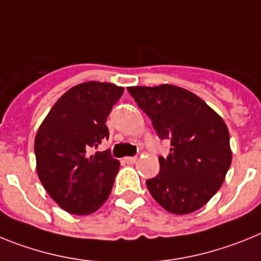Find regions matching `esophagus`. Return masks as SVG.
Instances as JSON below:
<instances>
[{
  "label": "esophagus",
  "instance_id": "1",
  "mask_svg": "<svg viewBox=\"0 0 261 261\" xmlns=\"http://www.w3.org/2000/svg\"><path fill=\"white\" fill-rule=\"evenodd\" d=\"M124 163H127V164H133V163L137 162V156H127V158L123 159Z\"/></svg>",
  "mask_w": 261,
  "mask_h": 261
}]
</instances>
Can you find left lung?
<instances>
[{
  "instance_id": "8db88e82",
  "label": "left lung",
  "mask_w": 261,
  "mask_h": 261,
  "mask_svg": "<svg viewBox=\"0 0 261 261\" xmlns=\"http://www.w3.org/2000/svg\"><path fill=\"white\" fill-rule=\"evenodd\" d=\"M152 121L158 137L171 142L158 176L146 181L156 202L173 214L202 207L222 187L231 165L230 134L205 101L173 85L127 88Z\"/></svg>"
}]
</instances>
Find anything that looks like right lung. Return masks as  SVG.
I'll return each mask as SVG.
<instances>
[{
    "label": "right lung",
    "mask_w": 261,
    "mask_h": 261,
    "mask_svg": "<svg viewBox=\"0 0 261 261\" xmlns=\"http://www.w3.org/2000/svg\"><path fill=\"white\" fill-rule=\"evenodd\" d=\"M123 94L114 84H79L52 106L36 133V171L47 193L71 214L98 210L113 189L119 162L110 149L90 155L109 138L108 115Z\"/></svg>",
    "instance_id": "1"
}]
</instances>
